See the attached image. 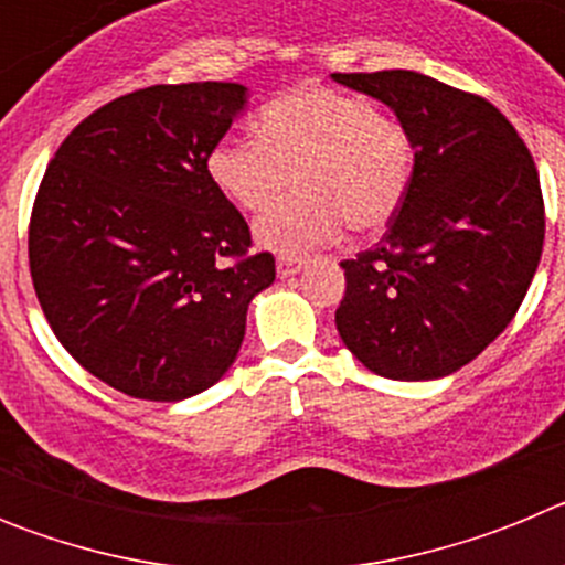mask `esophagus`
<instances>
[{"instance_id":"obj_1","label":"esophagus","mask_w":565,"mask_h":565,"mask_svg":"<svg viewBox=\"0 0 565 565\" xmlns=\"http://www.w3.org/2000/svg\"><path fill=\"white\" fill-rule=\"evenodd\" d=\"M299 268H302V257H279L277 259V274L282 279L294 277V274H297Z\"/></svg>"}]
</instances>
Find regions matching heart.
Listing matches in <instances>:
<instances>
[{
    "instance_id": "b5f03b06",
    "label": "heart",
    "mask_w": 565,
    "mask_h": 565,
    "mask_svg": "<svg viewBox=\"0 0 565 565\" xmlns=\"http://www.w3.org/2000/svg\"><path fill=\"white\" fill-rule=\"evenodd\" d=\"M259 138L223 135L206 158L209 178L234 206L257 212L288 186L254 234L282 257L331 243L342 226L382 232L402 209L416 147L398 118L371 98L306 82L259 109Z\"/></svg>"
}]
</instances>
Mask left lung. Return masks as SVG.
Returning a JSON list of instances; mask_svg holds the SVG:
<instances>
[{
    "label": "left lung",
    "instance_id": "obj_1",
    "mask_svg": "<svg viewBox=\"0 0 565 565\" xmlns=\"http://www.w3.org/2000/svg\"><path fill=\"white\" fill-rule=\"evenodd\" d=\"M387 104L416 167L376 246L342 259L337 331L384 379L456 373L512 322L543 252L541 178L507 115L413 70L333 73Z\"/></svg>",
    "mask_w": 565,
    "mask_h": 565
}]
</instances>
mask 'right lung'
Wrapping results in <instances>:
<instances>
[{"label": "right lung", "instance_id": "obj_1", "mask_svg": "<svg viewBox=\"0 0 565 565\" xmlns=\"http://www.w3.org/2000/svg\"><path fill=\"white\" fill-rule=\"evenodd\" d=\"M246 109L232 82L154 84L104 104L53 154L30 214L39 306L64 351L115 391L181 402L237 359L274 257L206 158Z\"/></svg>", "mask_w": 565, "mask_h": 565}]
</instances>
